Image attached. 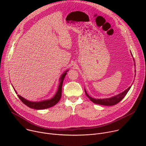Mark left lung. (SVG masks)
<instances>
[{"label": "left lung", "instance_id": "8db88e82", "mask_svg": "<svg viewBox=\"0 0 146 146\" xmlns=\"http://www.w3.org/2000/svg\"><path fill=\"white\" fill-rule=\"evenodd\" d=\"M131 55H132V52H131ZM133 60H134V58H133ZM134 61H135V60H134ZM134 65L135 66V63L134 64ZM135 72H136V70H135ZM135 75H136V74H135ZM131 87V86L129 87V88H128L127 90H125L124 91H123L122 92H121V93H120V94H119L117 95H115L114 96H112V97H110V98H105V99H95L94 98H92L87 94L85 88H84V90H85V92H86V94L87 96V97L93 103H94L95 104H98V105H100L113 106V105H116L117 103H119L125 97V96L127 95V94L128 93V92L130 90Z\"/></svg>", "mask_w": 146, "mask_h": 146}]
</instances>
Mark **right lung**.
<instances>
[{
  "label": "right lung",
  "mask_w": 146,
  "mask_h": 146,
  "mask_svg": "<svg viewBox=\"0 0 146 146\" xmlns=\"http://www.w3.org/2000/svg\"><path fill=\"white\" fill-rule=\"evenodd\" d=\"M68 72V70H65L64 73H62L61 76L59 78V84L58 86V88L57 90V91L55 95L51 99H47V100H41L39 102H32V101H29L25 98L22 97L21 96H20L19 95H17L18 98L20 99V100H21L25 105H27L28 107L33 109H36V110H43L46 109L50 108L54 105H55L59 101L61 95H62V84H63V81L64 80V78L66 75L67 72ZM15 93L17 94V92L15 90L14 88L13 87Z\"/></svg>",
  "instance_id": "add662e5"
}]
</instances>
